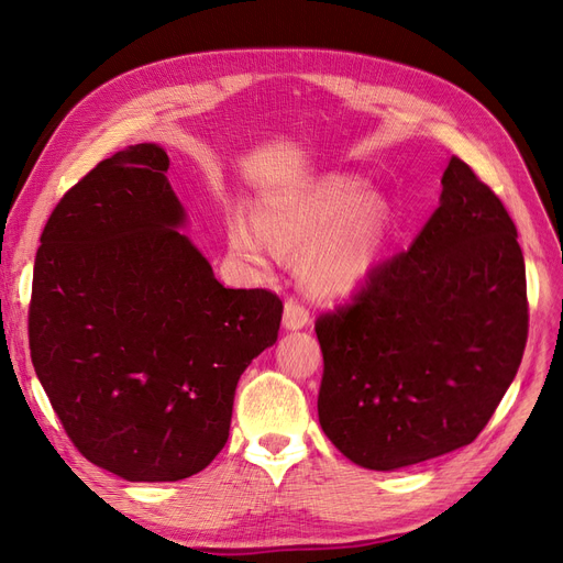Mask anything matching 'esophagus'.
I'll return each instance as SVG.
<instances>
[{
    "label": "esophagus",
    "instance_id": "1",
    "mask_svg": "<svg viewBox=\"0 0 563 563\" xmlns=\"http://www.w3.org/2000/svg\"><path fill=\"white\" fill-rule=\"evenodd\" d=\"M310 323V310L300 305L298 300H288L284 305V329L286 331H298Z\"/></svg>",
    "mask_w": 563,
    "mask_h": 563
}]
</instances>
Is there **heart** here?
I'll list each match as a JSON object with an SVG mask.
<instances>
[{"label":"heart","mask_w":563,"mask_h":563,"mask_svg":"<svg viewBox=\"0 0 563 563\" xmlns=\"http://www.w3.org/2000/svg\"><path fill=\"white\" fill-rule=\"evenodd\" d=\"M258 228L228 218L230 251L244 265L267 272L282 255L302 253L298 277L314 298L338 300L360 291L389 240L391 213L378 195L347 176H327L294 192L265 199Z\"/></svg>","instance_id":"1"}]
</instances>
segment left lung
<instances>
[{"instance_id": "8db88e82", "label": "left lung", "mask_w": 563, "mask_h": 563, "mask_svg": "<svg viewBox=\"0 0 563 563\" xmlns=\"http://www.w3.org/2000/svg\"><path fill=\"white\" fill-rule=\"evenodd\" d=\"M314 331L321 430L354 465L395 472L472 444L528 333L523 255L503 201L451 157L413 244Z\"/></svg>"}]
</instances>
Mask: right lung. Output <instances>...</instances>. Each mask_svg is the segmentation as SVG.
Masks as SVG:
<instances>
[{
  "mask_svg": "<svg viewBox=\"0 0 563 563\" xmlns=\"http://www.w3.org/2000/svg\"><path fill=\"white\" fill-rule=\"evenodd\" d=\"M157 143L100 162L51 213L30 352L79 453L126 482H178L225 446L234 389L277 343L282 300L225 288L180 230Z\"/></svg>",
  "mask_w": 563,
  "mask_h": 563,
  "instance_id": "1",
  "label": "right lung"
}]
</instances>
